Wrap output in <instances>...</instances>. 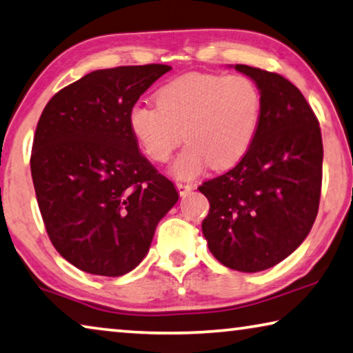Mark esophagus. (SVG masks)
<instances>
[{"label":"esophagus","instance_id":"obj_1","mask_svg":"<svg viewBox=\"0 0 353 353\" xmlns=\"http://www.w3.org/2000/svg\"><path fill=\"white\" fill-rule=\"evenodd\" d=\"M176 187H177V192H179V194H181V196H185L188 192H192V190H193L192 183H185V182H177Z\"/></svg>","mask_w":353,"mask_h":353}]
</instances>
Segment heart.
Returning a JSON list of instances; mask_svg holds the SVG:
<instances>
[{"label": "heart", "mask_w": 353, "mask_h": 353, "mask_svg": "<svg viewBox=\"0 0 353 353\" xmlns=\"http://www.w3.org/2000/svg\"><path fill=\"white\" fill-rule=\"evenodd\" d=\"M157 106L135 103L128 113L133 137L150 160L165 163L185 138L171 174L192 179L212 165L228 170L253 146L262 116V94L251 78L188 74L155 94Z\"/></svg>", "instance_id": "1"}]
</instances>
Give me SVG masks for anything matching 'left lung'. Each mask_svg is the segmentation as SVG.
<instances>
[{"label":"left lung","mask_w":353,"mask_h":353,"mask_svg":"<svg viewBox=\"0 0 353 353\" xmlns=\"http://www.w3.org/2000/svg\"><path fill=\"white\" fill-rule=\"evenodd\" d=\"M262 94L253 146L225 174L198 190L209 199L203 234L210 253L232 270H267L294 253L319 210L323 146L319 121L286 78L236 64Z\"/></svg>","instance_id":"8db88e82"}]
</instances>
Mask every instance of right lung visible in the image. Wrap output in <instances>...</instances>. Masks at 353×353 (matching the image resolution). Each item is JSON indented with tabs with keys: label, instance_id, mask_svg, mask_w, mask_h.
<instances>
[{
	"label": "right lung",
	"instance_id": "1",
	"mask_svg": "<svg viewBox=\"0 0 353 353\" xmlns=\"http://www.w3.org/2000/svg\"><path fill=\"white\" fill-rule=\"evenodd\" d=\"M165 64L94 70L50 99L37 122L31 176L47 234L80 270L121 276L148 254L179 194L138 150L128 113Z\"/></svg>",
	"mask_w": 353,
	"mask_h": 353
}]
</instances>
